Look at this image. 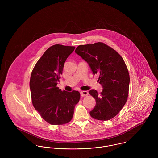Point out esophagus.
<instances>
[{
  "instance_id": "obj_1",
  "label": "esophagus",
  "mask_w": 158,
  "mask_h": 158,
  "mask_svg": "<svg viewBox=\"0 0 158 158\" xmlns=\"http://www.w3.org/2000/svg\"><path fill=\"white\" fill-rule=\"evenodd\" d=\"M89 94V93H88V91H81L80 92V95H81V97H85V96H86V95H88Z\"/></svg>"
}]
</instances>
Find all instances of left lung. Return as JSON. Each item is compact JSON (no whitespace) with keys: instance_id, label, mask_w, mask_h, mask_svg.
<instances>
[{"instance_id":"left-lung-1","label":"left lung","mask_w":158,"mask_h":158,"mask_svg":"<svg viewBox=\"0 0 158 158\" xmlns=\"http://www.w3.org/2000/svg\"><path fill=\"white\" fill-rule=\"evenodd\" d=\"M75 53L88 63L92 74H98V81L103 90L89 93L96 105L90 116L99 120H109L122 109L127 100L130 85L128 70L122 56L111 47L103 43L80 45Z\"/></svg>"}]
</instances>
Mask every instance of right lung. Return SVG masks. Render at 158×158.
I'll list each match as a JSON object with an SVG mask.
<instances>
[{
  "label": "right lung",
  "mask_w": 158,
  "mask_h": 158,
  "mask_svg": "<svg viewBox=\"0 0 158 158\" xmlns=\"http://www.w3.org/2000/svg\"><path fill=\"white\" fill-rule=\"evenodd\" d=\"M75 48L60 44L51 46L31 72L30 89L33 105L51 125H63L70 122L80 100L78 91H62L56 87L64 63Z\"/></svg>",
  "instance_id": "add662e5"
}]
</instances>
